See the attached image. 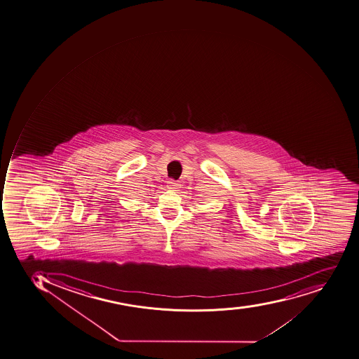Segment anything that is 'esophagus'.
Here are the masks:
<instances>
[{"instance_id": "1", "label": "esophagus", "mask_w": 359, "mask_h": 359, "mask_svg": "<svg viewBox=\"0 0 359 359\" xmlns=\"http://www.w3.org/2000/svg\"><path fill=\"white\" fill-rule=\"evenodd\" d=\"M168 186H169L170 189H178L180 184H179V181L171 179V180L168 181Z\"/></svg>"}]
</instances>
